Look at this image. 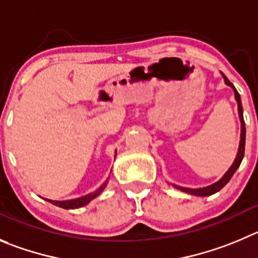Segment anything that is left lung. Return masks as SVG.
<instances>
[{
	"instance_id": "obj_1",
	"label": "left lung",
	"mask_w": 258,
	"mask_h": 258,
	"mask_svg": "<svg viewBox=\"0 0 258 258\" xmlns=\"http://www.w3.org/2000/svg\"><path fill=\"white\" fill-rule=\"evenodd\" d=\"M224 80H225V84L227 85H229L230 88H233V90H234V95H235V100H237L238 103V112H239V118H240V122H242V132H240V143H239V149H238V154H237V158H235L234 163L232 164V167L228 169V172L225 173V174L223 175V178L221 179H219L216 183L211 184V186H208V187H204V188H197V189H191V188H184V187H179V186H174L177 187L178 189H180V191L183 192H187V194H191V195H195V196H210V195H214L216 194L218 191H220L221 188H223L225 184L228 183L230 180V178L233 177V174L235 173V170L239 168L240 163H242L243 160V156H244V145H245V126H244V119H243V108H242V102H240V96L239 94H238L237 89L234 88V85H233L232 83H230L229 80L227 79V76L225 75H223Z\"/></svg>"
}]
</instances>
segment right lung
Returning <instances> with one entry per match:
<instances>
[{"label": "right lung", "mask_w": 258, "mask_h": 258, "mask_svg": "<svg viewBox=\"0 0 258 258\" xmlns=\"http://www.w3.org/2000/svg\"><path fill=\"white\" fill-rule=\"evenodd\" d=\"M105 186H107V182H104V183H103L99 188L96 189L95 192H93V194H89L84 197H79V199L67 200V201H53V200H47V201H49L50 204H53V205H56V206H59V208H62V209H78V208H81V206L88 205L91 200L95 199L96 196H99V194L105 188Z\"/></svg>", "instance_id": "right-lung-1"}]
</instances>
